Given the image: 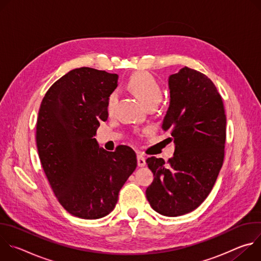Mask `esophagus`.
I'll use <instances>...</instances> for the list:
<instances>
[{
  "label": "esophagus",
  "instance_id": "obj_1",
  "mask_svg": "<svg viewBox=\"0 0 261 261\" xmlns=\"http://www.w3.org/2000/svg\"><path fill=\"white\" fill-rule=\"evenodd\" d=\"M137 164L139 167H143L145 163V158L142 155H137Z\"/></svg>",
  "mask_w": 261,
  "mask_h": 261
}]
</instances>
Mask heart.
<instances>
[{
  "mask_svg": "<svg viewBox=\"0 0 261 261\" xmlns=\"http://www.w3.org/2000/svg\"><path fill=\"white\" fill-rule=\"evenodd\" d=\"M128 88L137 96V98L147 105L153 102H160L162 99V89L156 79L150 73L139 72L134 74L128 81ZM118 95L111 93L106 101V109L111 111L117 102Z\"/></svg>",
  "mask_w": 261,
  "mask_h": 261,
  "instance_id": "obj_1",
  "label": "heart"
}]
</instances>
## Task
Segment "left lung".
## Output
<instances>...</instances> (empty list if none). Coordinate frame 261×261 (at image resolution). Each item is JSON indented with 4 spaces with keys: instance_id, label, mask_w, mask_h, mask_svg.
Masks as SVG:
<instances>
[{
    "instance_id": "1",
    "label": "left lung",
    "mask_w": 261,
    "mask_h": 261,
    "mask_svg": "<svg viewBox=\"0 0 261 261\" xmlns=\"http://www.w3.org/2000/svg\"><path fill=\"white\" fill-rule=\"evenodd\" d=\"M169 107L162 129L174 154L146 159L154 180L145 195L157 213L177 217L196 210L211 193L224 159L226 116L222 98L204 74L184 67L168 77Z\"/></svg>"
}]
</instances>
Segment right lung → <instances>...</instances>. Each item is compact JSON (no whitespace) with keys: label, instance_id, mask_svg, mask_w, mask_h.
I'll list each match as a JSON object with an SVG mask.
<instances>
[{"label":"right lung","instance_id":"add662e5","mask_svg":"<svg viewBox=\"0 0 261 261\" xmlns=\"http://www.w3.org/2000/svg\"><path fill=\"white\" fill-rule=\"evenodd\" d=\"M118 74L82 67L46 92L37 120L36 141L50 187L62 206L82 219H100L116 207L119 192L137 166L126 145L100 147L96 131L106 121V101Z\"/></svg>","mask_w":261,"mask_h":261}]
</instances>
